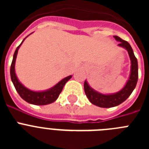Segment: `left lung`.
<instances>
[{"label": "left lung", "instance_id": "obj_1", "mask_svg": "<svg viewBox=\"0 0 149 149\" xmlns=\"http://www.w3.org/2000/svg\"><path fill=\"white\" fill-rule=\"evenodd\" d=\"M114 38L117 41L120 42L119 44H118V45L123 47L127 50L129 56H130V58H131V74H130L128 81L127 82L125 87L122 90L119 91V93H115V94L103 95L93 90L89 86V84H87L86 81L84 82V91H85L86 97L89 100V101L96 106L100 107H104V108L118 106L122 102H124L129 96L131 95L134 88L136 87V83L138 81L137 60H136V56H134V51H133L131 46L130 45V44L127 42V41L123 40L117 36H114Z\"/></svg>", "mask_w": 149, "mask_h": 149}]
</instances>
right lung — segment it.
<instances>
[{
	"label": "right lung",
	"instance_id": "right-lung-1",
	"mask_svg": "<svg viewBox=\"0 0 149 149\" xmlns=\"http://www.w3.org/2000/svg\"><path fill=\"white\" fill-rule=\"evenodd\" d=\"M24 40L22 41V42H24ZM22 42L17 47L16 50H15L14 55H13V61H12L11 67H10V76H11V80L13 83V85L15 86V89H16L18 94H19V95L24 101L28 102V103L35 105H46L48 104L53 103L54 101H55L58 98L60 93L63 90V86H65V83L72 76L70 75L65 77L61 81H60L56 85H55L53 88L50 89L49 90L45 91V92H33V91H31L30 89H27L26 87H24L18 81L15 72V59H16L18 48L21 46V45L22 44Z\"/></svg>",
	"mask_w": 149,
	"mask_h": 149
}]
</instances>
